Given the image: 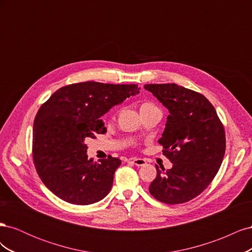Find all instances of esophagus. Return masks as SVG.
Returning a JSON list of instances; mask_svg holds the SVG:
<instances>
[{"mask_svg":"<svg viewBox=\"0 0 252 252\" xmlns=\"http://www.w3.org/2000/svg\"><path fill=\"white\" fill-rule=\"evenodd\" d=\"M131 162L135 165V166H138V167H140V166H144V165H146V159H144V158H131Z\"/></svg>","mask_w":252,"mask_h":252,"instance_id":"1","label":"esophagus"}]
</instances>
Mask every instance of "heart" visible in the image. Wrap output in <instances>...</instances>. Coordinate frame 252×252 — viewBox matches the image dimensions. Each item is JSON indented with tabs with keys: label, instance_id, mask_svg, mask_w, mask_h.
Returning <instances> with one entry per match:
<instances>
[{
	"label": "heart",
	"instance_id": "b5f03b06",
	"mask_svg": "<svg viewBox=\"0 0 252 252\" xmlns=\"http://www.w3.org/2000/svg\"><path fill=\"white\" fill-rule=\"evenodd\" d=\"M152 107H156L155 105H152L151 103H144L141 106V109H145V108H152Z\"/></svg>",
	"mask_w": 252,
	"mask_h": 252
}]
</instances>
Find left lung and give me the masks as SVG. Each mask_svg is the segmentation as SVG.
<instances>
[{
	"label": "left lung",
	"instance_id": "left-lung-1",
	"mask_svg": "<svg viewBox=\"0 0 252 252\" xmlns=\"http://www.w3.org/2000/svg\"><path fill=\"white\" fill-rule=\"evenodd\" d=\"M168 109L165 130L158 143L172 167L157 168L149 192L159 202L182 204L207 188L218 173L226 149L223 124L203 94L177 84H147Z\"/></svg>",
	"mask_w": 252,
	"mask_h": 252
}]
</instances>
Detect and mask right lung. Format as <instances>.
<instances>
[{
  "instance_id": "right-lung-1",
  "label": "right lung",
  "mask_w": 252,
  "mask_h": 252,
  "mask_svg": "<svg viewBox=\"0 0 252 252\" xmlns=\"http://www.w3.org/2000/svg\"><path fill=\"white\" fill-rule=\"evenodd\" d=\"M139 93L134 84L83 82L60 88L41 106L33 123L32 155L51 192L75 205L94 204L109 193L121 159H88L85 141L105 133L101 117Z\"/></svg>"
}]
</instances>
